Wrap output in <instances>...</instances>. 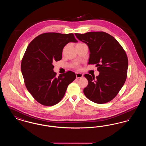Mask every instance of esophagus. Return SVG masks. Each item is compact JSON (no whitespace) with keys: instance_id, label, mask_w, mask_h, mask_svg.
<instances>
[{"instance_id":"1","label":"esophagus","mask_w":146,"mask_h":146,"mask_svg":"<svg viewBox=\"0 0 146 146\" xmlns=\"http://www.w3.org/2000/svg\"><path fill=\"white\" fill-rule=\"evenodd\" d=\"M76 79L81 78L83 76V74L82 73H76Z\"/></svg>"}]
</instances>
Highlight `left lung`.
<instances>
[{
	"label": "left lung",
	"mask_w": 146,
	"mask_h": 146,
	"mask_svg": "<svg viewBox=\"0 0 146 146\" xmlns=\"http://www.w3.org/2000/svg\"><path fill=\"white\" fill-rule=\"evenodd\" d=\"M75 35L88 46V64H96L100 72L96 78L84 75L88 80L84 95L98 104L110 102L117 96L126 79L128 60L124 50L113 36L104 32Z\"/></svg>",
	"instance_id": "obj_1"
}]
</instances>
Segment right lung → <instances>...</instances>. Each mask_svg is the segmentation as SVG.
<instances>
[{
	"label": "right lung",
	"mask_w": 146,
	"mask_h": 146,
	"mask_svg": "<svg viewBox=\"0 0 146 146\" xmlns=\"http://www.w3.org/2000/svg\"><path fill=\"white\" fill-rule=\"evenodd\" d=\"M70 42H78L72 33H43L29 43L23 57L21 72L26 86L35 100L44 106L58 104L76 78L72 71L57 77L53 70V61L62 59L63 49Z\"/></svg>",
	"instance_id": "1"
}]
</instances>
